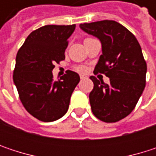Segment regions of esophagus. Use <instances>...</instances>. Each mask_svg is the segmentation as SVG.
Returning a JSON list of instances; mask_svg holds the SVG:
<instances>
[{"label": "esophagus", "mask_w": 156, "mask_h": 156, "mask_svg": "<svg viewBox=\"0 0 156 156\" xmlns=\"http://www.w3.org/2000/svg\"><path fill=\"white\" fill-rule=\"evenodd\" d=\"M87 77L86 76V75H80V79H85V78H87Z\"/></svg>", "instance_id": "1"}]
</instances>
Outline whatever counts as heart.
<instances>
[{"instance_id": "heart-1", "label": "heart", "mask_w": 156, "mask_h": 156, "mask_svg": "<svg viewBox=\"0 0 156 156\" xmlns=\"http://www.w3.org/2000/svg\"><path fill=\"white\" fill-rule=\"evenodd\" d=\"M74 69H75V70L78 71V72H85V71L87 70V68L84 67V66H81V65H79V66H75Z\"/></svg>"}]
</instances>
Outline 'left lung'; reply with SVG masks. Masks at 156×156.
Returning <instances> with one entry per match:
<instances>
[{
	"mask_svg": "<svg viewBox=\"0 0 156 156\" xmlns=\"http://www.w3.org/2000/svg\"><path fill=\"white\" fill-rule=\"evenodd\" d=\"M88 34L98 38L102 55L94 74H104L106 84L94 76L89 102L94 115L106 123H115L127 116L136 108L145 87L146 62L135 35L115 20L80 24Z\"/></svg>",
	"mask_w": 156,
	"mask_h": 156,
	"instance_id": "obj_1",
	"label": "left lung"
}]
</instances>
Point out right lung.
Wrapping results in <instances>:
<instances>
[{
    "mask_svg": "<svg viewBox=\"0 0 156 156\" xmlns=\"http://www.w3.org/2000/svg\"><path fill=\"white\" fill-rule=\"evenodd\" d=\"M76 25H46L33 30L16 56L13 82L25 109L42 122H52L68 111L70 97L80 78L67 70L54 80L55 63L65 59L69 38Z\"/></svg>",
    "mask_w": 156,
    "mask_h": 156,
    "instance_id": "add662e5",
    "label": "right lung"
}]
</instances>
